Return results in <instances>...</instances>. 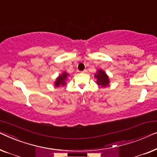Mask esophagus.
Wrapping results in <instances>:
<instances>
[{"instance_id": "esophagus-1", "label": "esophagus", "mask_w": 157, "mask_h": 157, "mask_svg": "<svg viewBox=\"0 0 157 157\" xmlns=\"http://www.w3.org/2000/svg\"><path fill=\"white\" fill-rule=\"evenodd\" d=\"M87 70H83V71L82 72V73H87Z\"/></svg>"}]
</instances>
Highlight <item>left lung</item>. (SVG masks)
<instances>
[{"instance_id": "1", "label": "left lung", "mask_w": 157, "mask_h": 157, "mask_svg": "<svg viewBox=\"0 0 157 157\" xmlns=\"http://www.w3.org/2000/svg\"><path fill=\"white\" fill-rule=\"evenodd\" d=\"M94 78H97V84L101 87L105 88L109 86L110 83L109 78L104 70L101 69L97 70V72L94 74Z\"/></svg>"}]
</instances>
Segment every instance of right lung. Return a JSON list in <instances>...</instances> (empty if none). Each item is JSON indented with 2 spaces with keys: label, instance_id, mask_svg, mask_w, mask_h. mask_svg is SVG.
<instances>
[{
  "label": "right lung",
  "instance_id": "obj_1",
  "mask_svg": "<svg viewBox=\"0 0 157 157\" xmlns=\"http://www.w3.org/2000/svg\"><path fill=\"white\" fill-rule=\"evenodd\" d=\"M69 74L67 72H63V73L59 75V76L56 78V81L54 82V86L56 87H63L64 85H66V81H67V77Z\"/></svg>",
  "mask_w": 157,
  "mask_h": 157
}]
</instances>
